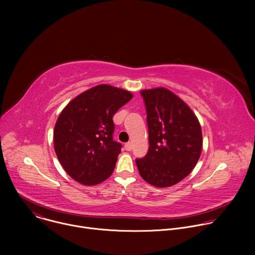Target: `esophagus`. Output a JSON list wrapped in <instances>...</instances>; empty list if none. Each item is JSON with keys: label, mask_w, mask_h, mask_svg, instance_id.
<instances>
[{"label": "esophagus", "mask_w": 255, "mask_h": 255, "mask_svg": "<svg viewBox=\"0 0 255 255\" xmlns=\"http://www.w3.org/2000/svg\"><path fill=\"white\" fill-rule=\"evenodd\" d=\"M125 149L127 150V151H131L132 150V143L131 142H127V143H125Z\"/></svg>", "instance_id": "obj_1"}]
</instances>
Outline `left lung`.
Instances as JSON below:
<instances>
[{
	"instance_id": "1",
	"label": "left lung",
	"mask_w": 255,
	"mask_h": 255,
	"mask_svg": "<svg viewBox=\"0 0 255 255\" xmlns=\"http://www.w3.org/2000/svg\"><path fill=\"white\" fill-rule=\"evenodd\" d=\"M146 106L149 148L136 159L141 177L156 188L171 187L196 166L203 147L200 122L192 109L171 91L142 90Z\"/></svg>"
}]
</instances>
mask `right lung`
Masks as SVG:
<instances>
[{"label": "right lung", "mask_w": 255, "mask_h": 255, "mask_svg": "<svg viewBox=\"0 0 255 255\" xmlns=\"http://www.w3.org/2000/svg\"><path fill=\"white\" fill-rule=\"evenodd\" d=\"M133 98L129 91L98 85L72 99L53 131L54 150L66 173L95 186L111 176L122 145L113 140V116Z\"/></svg>", "instance_id": "add662e5"}]
</instances>
